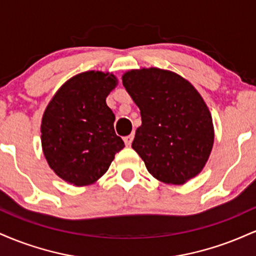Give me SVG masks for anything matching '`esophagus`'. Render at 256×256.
<instances>
[{
    "instance_id": "1",
    "label": "esophagus",
    "mask_w": 256,
    "mask_h": 256,
    "mask_svg": "<svg viewBox=\"0 0 256 256\" xmlns=\"http://www.w3.org/2000/svg\"><path fill=\"white\" fill-rule=\"evenodd\" d=\"M134 134H128V136H125V137H124L125 144H126V146H131L132 140H134Z\"/></svg>"
}]
</instances>
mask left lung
Masks as SVG:
<instances>
[{
  "label": "left lung",
  "instance_id": "1",
  "mask_svg": "<svg viewBox=\"0 0 256 256\" xmlns=\"http://www.w3.org/2000/svg\"><path fill=\"white\" fill-rule=\"evenodd\" d=\"M122 84L140 110L132 148L146 170L167 184H184L202 171L214 142L204 98L180 76L160 68L132 70Z\"/></svg>",
  "mask_w": 256,
  "mask_h": 256
}]
</instances>
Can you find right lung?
<instances>
[{
    "mask_svg": "<svg viewBox=\"0 0 256 256\" xmlns=\"http://www.w3.org/2000/svg\"><path fill=\"white\" fill-rule=\"evenodd\" d=\"M116 85L110 73L84 72L67 80L49 102L40 125L42 148L50 168L64 180L77 186L94 183L125 146L106 104Z\"/></svg>",
    "mask_w": 256,
    "mask_h": 256,
    "instance_id": "right-lung-1",
    "label": "right lung"
}]
</instances>
